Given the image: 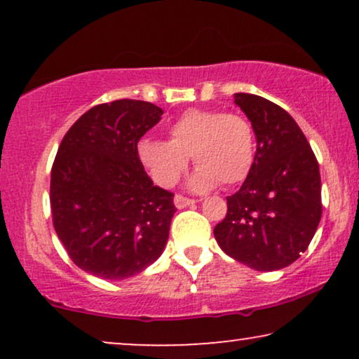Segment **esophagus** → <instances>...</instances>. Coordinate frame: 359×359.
Returning <instances> with one entry per match:
<instances>
[{"mask_svg":"<svg viewBox=\"0 0 359 359\" xmlns=\"http://www.w3.org/2000/svg\"><path fill=\"white\" fill-rule=\"evenodd\" d=\"M196 203L194 199H189V198H184V196L181 194H176L175 196V205L178 209H183V208H188V205H193Z\"/></svg>","mask_w":359,"mask_h":359,"instance_id":"1","label":"esophagus"}]
</instances>
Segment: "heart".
I'll use <instances>...</instances> for the list:
<instances>
[{
  "mask_svg": "<svg viewBox=\"0 0 359 359\" xmlns=\"http://www.w3.org/2000/svg\"><path fill=\"white\" fill-rule=\"evenodd\" d=\"M168 140L144 139L137 155L150 178L170 188L188 166L189 156L199 168L189 178L193 189L220 183L233 186L247 178L255 160V130L242 114L214 109H189L170 130Z\"/></svg>",
  "mask_w": 359,
  "mask_h": 359,
  "instance_id": "b5f03b06",
  "label": "heart"
}]
</instances>
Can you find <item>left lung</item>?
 I'll use <instances>...</instances> for the list:
<instances>
[{
	"instance_id": "8db88e82",
	"label": "left lung",
	"mask_w": 359,
	"mask_h": 359,
	"mask_svg": "<svg viewBox=\"0 0 359 359\" xmlns=\"http://www.w3.org/2000/svg\"><path fill=\"white\" fill-rule=\"evenodd\" d=\"M235 104L252 122L257 154L214 229L229 257L257 271L289 266L306 252L322 217L320 171L301 127L283 107L248 93Z\"/></svg>"
}]
</instances>
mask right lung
I'll use <instances>...</instances> for the list:
<instances>
[{
    "mask_svg": "<svg viewBox=\"0 0 359 359\" xmlns=\"http://www.w3.org/2000/svg\"><path fill=\"white\" fill-rule=\"evenodd\" d=\"M161 107L117 100L86 111L58 147L50 178L53 227L72 262L102 279L144 271L163 253L173 193L154 186L137 144Z\"/></svg>",
    "mask_w": 359,
    "mask_h": 359,
    "instance_id": "add662e5",
    "label": "right lung"
}]
</instances>
